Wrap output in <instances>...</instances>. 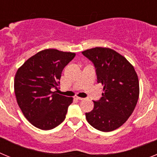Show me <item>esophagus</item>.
Wrapping results in <instances>:
<instances>
[{
    "mask_svg": "<svg viewBox=\"0 0 157 157\" xmlns=\"http://www.w3.org/2000/svg\"><path fill=\"white\" fill-rule=\"evenodd\" d=\"M76 99L78 100V101H82V100H84V98H79V97H76Z\"/></svg>",
    "mask_w": 157,
    "mask_h": 157,
    "instance_id": "obj_1",
    "label": "esophagus"
}]
</instances>
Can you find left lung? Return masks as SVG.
<instances>
[{
	"mask_svg": "<svg viewBox=\"0 0 157 157\" xmlns=\"http://www.w3.org/2000/svg\"><path fill=\"white\" fill-rule=\"evenodd\" d=\"M82 54L94 63L98 82L104 86L102 97L86 113L95 129L109 132L121 127L131 116L139 98V82L134 67L112 48L96 47Z\"/></svg>",
	"mask_w": 157,
	"mask_h": 157,
	"instance_id": "8db88e82",
	"label": "left lung"
}]
</instances>
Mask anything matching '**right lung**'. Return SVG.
Wrapping results in <instances>:
<instances>
[{
    "instance_id": "add662e5",
    "label": "right lung",
    "mask_w": 157,
    "mask_h": 157,
    "mask_svg": "<svg viewBox=\"0 0 157 157\" xmlns=\"http://www.w3.org/2000/svg\"><path fill=\"white\" fill-rule=\"evenodd\" d=\"M75 52L44 49L29 58L16 71L14 90L23 116L37 128H55L64 120L73 98L52 92Z\"/></svg>"
}]
</instances>
